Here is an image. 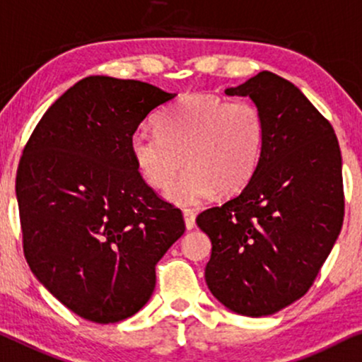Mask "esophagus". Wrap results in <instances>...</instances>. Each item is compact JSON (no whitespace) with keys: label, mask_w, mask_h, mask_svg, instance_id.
<instances>
[{"label":"esophagus","mask_w":362,"mask_h":362,"mask_svg":"<svg viewBox=\"0 0 362 362\" xmlns=\"http://www.w3.org/2000/svg\"><path fill=\"white\" fill-rule=\"evenodd\" d=\"M184 220H185L187 230L195 228V214L190 209H185L184 210Z\"/></svg>","instance_id":"esophagus-1"}]
</instances>
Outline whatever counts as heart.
Listing matches in <instances>:
<instances>
[{"label": "heart", "instance_id": "heart-1", "mask_svg": "<svg viewBox=\"0 0 362 362\" xmlns=\"http://www.w3.org/2000/svg\"><path fill=\"white\" fill-rule=\"evenodd\" d=\"M157 132L139 129L131 153L144 180L165 189L184 161L186 170L167 189V199L194 205L215 190L230 195L252 180L267 142V119L252 100L189 94L157 117Z\"/></svg>", "mask_w": 362, "mask_h": 362}]
</instances>
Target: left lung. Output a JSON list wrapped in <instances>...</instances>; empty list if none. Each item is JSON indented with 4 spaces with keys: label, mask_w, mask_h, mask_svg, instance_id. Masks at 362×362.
<instances>
[{
    "label": "left lung",
    "mask_w": 362,
    "mask_h": 362,
    "mask_svg": "<svg viewBox=\"0 0 362 362\" xmlns=\"http://www.w3.org/2000/svg\"><path fill=\"white\" fill-rule=\"evenodd\" d=\"M228 95H248L267 119L262 162L248 185L197 216L210 237V291L245 316L273 315L305 296L344 218L334 129L306 95L269 71Z\"/></svg>",
    "instance_id": "left-lung-1"
}]
</instances>
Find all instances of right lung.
Here are the masks:
<instances>
[{
    "label": "right lung",
    "instance_id": "1",
    "mask_svg": "<svg viewBox=\"0 0 362 362\" xmlns=\"http://www.w3.org/2000/svg\"><path fill=\"white\" fill-rule=\"evenodd\" d=\"M177 94L134 79L89 76L42 115L16 173L23 252L66 308L109 325L136 315L156 264L184 235L182 211L134 162L131 136Z\"/></svg>",
    "mask_w": 362,
    "mask_h": 362
}]
</instances>
